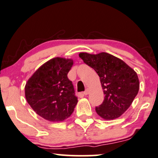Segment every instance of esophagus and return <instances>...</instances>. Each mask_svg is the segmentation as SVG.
Segmentation results:
<instances>
[{
	"mask_svg": "<svg viewBox=\"0 0 158 158\" xmlns=\"http://www.w3.org/2000/svg\"><path fill=\"white\" fill-rule=\"evenodd\" d=\"M89 89H86L85 90V92H84V94L87 95V94H89Z\"/></svg>",
	"mask_w": 158,
	"mask_h": 158,
	"instance_id": "34e87169",
	"label": "esophagus"
}]
</instances>
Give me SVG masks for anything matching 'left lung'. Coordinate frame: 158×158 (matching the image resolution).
Returning <instances> with one entry per match:
<instances>
[{
	"label": "left lung",
	"instance_id": "left-lung-1",
	"mask_svg": "<svg viewBox=\"0 0 158 158\" xmlns=\"http://www.w3.org/2000/svg\"><path fill=\"white\" fill-rule=\"evenodd\" d=\"M79 57L99 75L104 101L95 110L104 120H112L130 107L139 89L135 71L123 60L106 52L92 54L81 52Z\"/></svg>",
	"mask_w": 158,
	"mask_h": 158
}]
</instances>
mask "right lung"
Instances as JSON below:
<instances>
[{"label":"right lung","mask_w":158,"mask_h":158,"mask_svg":"<svg viewBox=\"0 0 158 158\" xmlns=\"http://www.w3.org/2000/svg\"><path fill=\"white\" fill-rule=\"evenodd\" d=\"M73 64L72 59L53 58L40 66L26 82V101L46 120L63 122L74 112L78 99L67 77Z\"/></svg>","instance_id":"obj_1"}]
</instances>
